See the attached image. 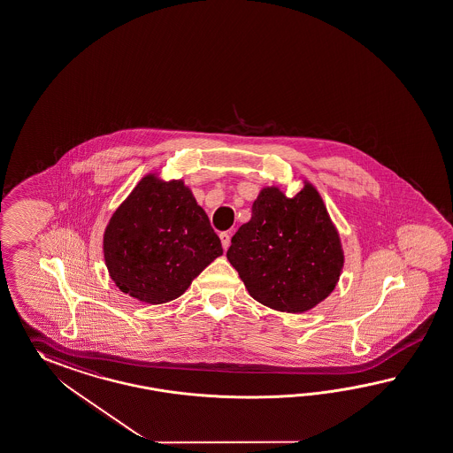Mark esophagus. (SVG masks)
<instances>
[{
  "instance_id": "esophagus-1",
  "label": "esophagus",
  "mask_w": 453,
  "mask_h": 453,
  "mask_svg": "<svg viewBox=\"0 0 453 453\" xmlns=\"http://www.w3.org/2000/svg\"><path fill=\"white\" fill-rule=\"evenodd\" d=\"M221 242L222 247H224V250H227L229 249V245H231V232H221Z\"/></svg>"
}]
</instances>
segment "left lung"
Returning <instances> with one entry per match:
<instances>
[{"label":"left lung","mask_w":453,"mask_h":453,"mask_svg":"<svg viewBox=\"0 0 453 453\" xmlns=\"http://www.w3.org/2000/svg\"><path fill=\"white\" fill-rule=\"evenodd\" d=\"M227 260L249 295L281 312H306L334 291L342 273L341 235L308 180L293 198L260 189L252 218L232 237Z\"/></svg>","instance_id":"obj_1"}]
</instances>
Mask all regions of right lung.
I'll return each instance as SVG.
<instances>
[{
    "label": "right lung",
    "mask_w": 453,
    "mask_h": 453,
    "mask_svg": "<svg viewBox=\"0 0 453 453\" xmlns=\"http://www.w3.org/2000/svg\"><path fill=\"white\" fill-rule=\"evenodd\" d=\"M103 254L122 293L164 304L187 291L222 255V245L183 180L165 181L149 173L112 212Z\"/></svg>",
    "instance_id": "obj_1"
}]
</instances>
